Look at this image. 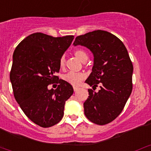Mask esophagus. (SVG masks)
Here are the masks:
<instances>
[{
  "label": "esophagus",
  "mask_w": 151,
  "mask_h": 151,
  "mask_svg": "<svg viewBox=\"0 0 151 151\" xmlns=\"http://www.w3.org/2000/svg\"><path fill=\"white\" fill-rule=\"evenodd\" d=\"M73 88H74V91H75V92H76V91H78V88H77V87H75V86H74V87H73Z\"/></svg>",
  "instance_id": "1"
}]
</instances>
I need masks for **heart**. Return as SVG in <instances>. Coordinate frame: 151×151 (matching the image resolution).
<instances>
[{
    "mask_svg": "<svg viewBox=\"0 0 151 151\" xmlns=\"http://www.w3.org/2000/svg\"><path fill=\"white\" fill-rule=\"evenodd\" d=\"M74 55L78 60H80L81 62L86 61L88 59V55L86 52L84 51L81 49H77L74 50ZM65 63H66V58L64 56H62L59 60V64L61 68L64 67ZM85 77V74L83 73H74V72H68L67 74H64L63 77V79L66 83L72 85H77L80 84V82L83 80H84Z\"/></svg>",
    "mask_w": 151,
    "mask_h": 151,
    "instance_id": "1",
    "label": "heart"
}]
</instances>
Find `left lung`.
Here are the masks:
<instances>
[{
    "label": "left lung",
    "mask_w": 151,
    "mask_h": 151,
    "mask_svg": "<svg viewBox=\"0 0 151 151\" xmlns=\"http://www.w3.org/2000/svg\"><path fill=\"white\" fill-rule=\"evenodd\" d=\"M73 45L89 49L93 54L92 72L85 83L88 90L84 112L89 121L96 124L112 122L121 114L132 91L133 65L123 43L117 36L97 30L76 37Z\"/></svg>",
    "instance_id": "left-lung-1"
}]
</instances>
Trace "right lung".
I'll list each match as a JSON object with an SVG mask.
<instances>
[{
    "instance_id": "right-lung-1",
    "label": "right lung",
    "mask_w": 151,
    "mask_h": 151,
    "mask_svg": "<svg viewBox=\"0 0 151 151\" xmlns=\"http://www.w3.org/2000/svg\"><path fill=\"white\" fill-rule=\"evenodd\" d=\"M74 36L52 37L30 34L15 49L10 72L14 98L27 117L41 127L57 124L63 116L65 102L73 94L69 83L59 80V60ZM59 83L55 90L48 85Z\"/></svg>"
}]
</instances>
